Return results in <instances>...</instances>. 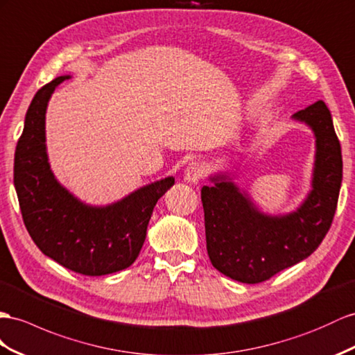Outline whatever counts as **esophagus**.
I'll use <instances>...</instances> for the list:
<instances>
[{
  "instance_id": "obj_1",
  "label": "esophagus",
  "mask_w": 355,
  "mask_h": 355,
  "mask_svg": "<svg viewBox=\"0 0 355 355\" xmlns=\"http://www.w3.org/2000/svg\"><path fill=\"white\" fill-rule=\"evenodd\" d=\"M204 171L205 169L201 163L198 162L189 163V166L184 169V180L187 183H196V181H199V178H202Z\"/></svg>"
}]
</instances>
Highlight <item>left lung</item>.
Wrapping results in <instances>:
<instances>
[{
    "mask_svg": "<svg viewBox=\"0 0 355 355\" xmlns=\"http://www.w3.org/2000/svg\"><path fill=\"white\" fill-rule=\"evenodd\" d=\"M315 136L312 184L294 211L259 210L231 172L208 177L201 199L207 252L214 268L241 284H259L311 257L330 230L342 184V151L322 100L293 115Z\"/></svg>",
    "mask_w": 355,
    "mask_h": 355,
    "instance_id": "1",
    "label": "left lung"
}]
</instances>
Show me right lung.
<instances>
[{
    "instance_id": "add662e5",
    "label": "right lung",
    "mask_w": 355,
    "mask_h": 355,
    "mask_svg": "<svg viewBox=\"0 0 355 355\" xmlns=\"http://www.w3.org/2000/svg\"><path fill=\"white\" fill-rule=\"evenodd\" d=\"M58 76L35 93L16 145L13 181L25 228L44 255L85 276H103L130 267L147 237L159 199L174 186L166 177L107 205L80 201L53 175L46 151V109Z\"/></svg>"
}]
</instances>
